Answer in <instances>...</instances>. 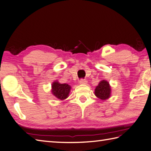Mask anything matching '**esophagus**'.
I'll return each instance as SVG.
<instances>
[{"mask_svg": "<svg viewBox=\"0 0 151 151\" xmlns=\"http://www.w3.org/2000/svg\"><path fill=\"white\" fill-rule=\"evenodd\" d=\"M88 81L86 80H84V79H81V81H79V84H87Z\"/></svg>", "mask_w": 151, "mask_h": 151, "instance_id": "obj_1", "label": "esophagus"}]
</instances>
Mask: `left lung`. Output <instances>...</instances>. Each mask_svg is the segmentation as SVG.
Segmentation results:
<instances>
[{
	"instance_id": "1",
	"label": "left lung",
	"mask_w": 151,
	"mask_h": 151,
	"mask_svg": "<svg viewBox=\"0 0 151 151\" xmlns=\"http://www.w3.org/2000/svg\"><path fill=\"white\" fill-rule=\"evenodd\" d=\"M95 96L102 101H105L111 96V87L110 84L106 80H102L96 87Z\"/></svg>"
}]
</instances>
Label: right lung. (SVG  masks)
Segmentation results:
<instances>
[{
    "mask_svg": "<svg viewBox=\"0 0 151 151\" xmlns=\"http://www.w3.org/2000/svg\"><path fill=\"white\" fill-rule=\"evenodd\" d=\"M71 90L70 86L67 84H61L58 81L53 82L52 84L51 92L53 96L60 100H64L69 97Z\"/></svg>",
    "mask_w": 151,
    "mask_h": 151,
    "instance_id": "add662e5",
    "label": "right lung"
}]
</instances>
